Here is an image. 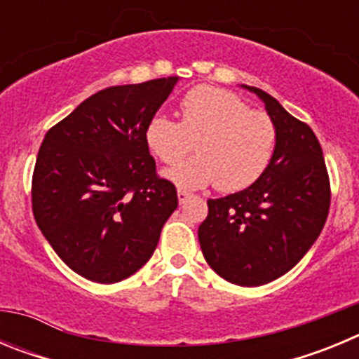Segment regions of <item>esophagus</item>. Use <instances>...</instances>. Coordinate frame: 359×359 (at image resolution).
I'll use <instances>...</instances> for the list:
<instances>
[{
	"label": "esophagus",
	"mask_w": 359,
	"mask_h": 359,
	"mask_svg": "<svg viewBox=\"0 0 359 359\" xmlns=\"http://www.w3.org/2000/svg\"><path fill=\"white\" fill-rule=\"evenodd\" d=\"M189 198H190V192H187V190L183 189L177 190V199H180V203H185Z\"/></svg>",
	"instance_id": "34e87169"
}]
</instances>
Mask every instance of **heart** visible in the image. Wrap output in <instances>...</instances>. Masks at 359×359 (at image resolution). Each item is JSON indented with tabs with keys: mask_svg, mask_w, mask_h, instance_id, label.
Here are the masks:
<instances>
[{
	"mask_svg": "<svg viewBox=\"0 0 359 359\" xmlns=\"http://www.w3.org/2000/svg\"><path fill=\"white\" fill-rule=\"evenodd\" d=\"M144 140L152 156L172 165L192 147L198 156L165 170L180 189L215 183L223 192L248 189L266 172L277 147V126L266 111L215 86H196L180 102V122L167 115L151 116Z\"/></svg>",
	"mask_w": 359,
	"mask_h": 359,
	"instance_id": "obj_1",
	"label": "heart"
}]
</instances>
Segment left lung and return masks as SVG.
I'll use <instances>...</instances> for the list:
<instances>
[{"label":"left lung","mask_w":359,"mask_h":359,"mask_svg":"<svg viewBox=\"0 0 359 359\" xmlns=\"http://www.w3.org/2000/svg\"><path fill=\"white\" fill-rule=\"evenodd\" d=\"M277 126L266 172L248 189L208 199L198 237L205 261L237 286H262L287 273L318 239L331 205V182L313 129L277 98L246 86Z\"/></svg>","instance_id":"obj_1"}]
</instances>
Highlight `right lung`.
<instances>
[{
    "mask_svg": "<svg viewBox=\"0 0 359 359\" xmlns=\"http://www.w3.org/2000/svg\"><path fill=\"white\" fill-rule=\"evenodd\" d=\"M176 82L111 86L44 135L32 212L57 255L88 280L113 284L136 273L177 208L176 187L158 176L144 140Z\"/></svg>",
    "mask_w": 359,
    "mask_h": 359,
    "instance_id": "add662e5",
    "label": "right lung"
}]
</instances>
